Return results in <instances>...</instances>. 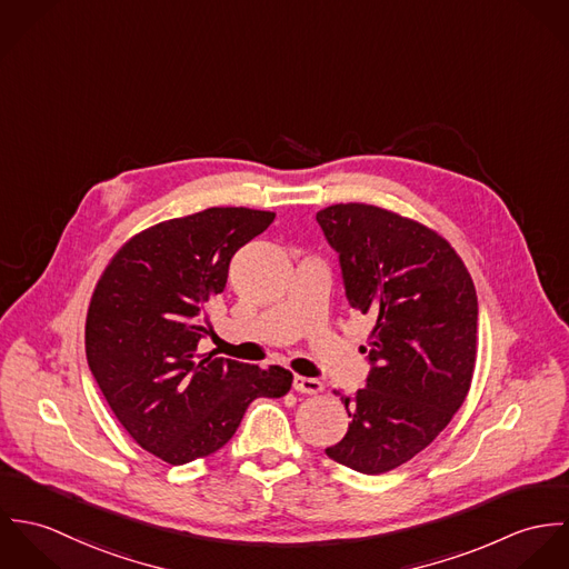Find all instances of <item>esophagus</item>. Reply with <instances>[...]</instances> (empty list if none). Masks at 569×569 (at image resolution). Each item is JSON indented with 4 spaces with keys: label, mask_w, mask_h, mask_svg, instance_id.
<instances>
[{
    "label": "esophagus",
    "mask_w": 569,
    "mask_h": 569,
    "mask_svg": "<svg viewBox=\"0 0 569 569\" xmlns=\"http://www.w3.org/2000/svg\"><path fill=\"white\" fill-rule=\"evenodd\" d=\"M293 390L300 395H320L325 390V386L318 379H309V377H293Z\"/></svg>",
    "instance_id": "1"
}]
</instances>
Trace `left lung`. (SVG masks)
<instances>
[{"instance_id": "obj_1", "label": "left lung", "mask_w": 569, "mask_h": 569, "mask_svg": "<svg viewBox=\"0 0 569 569\" xmlns=\"http://www.w3.org/2000/svg\"><path fill=\"white\" fill-rule=\"evenodd\" d=\"M316 219L339 253L348 305L375 322L363 348L368 383L341 397L348 431L326 456L379 476L431 445L465 403L478 348L476 284L447 239L392 210L335 203Z\"/></svg>"}]
</instances>
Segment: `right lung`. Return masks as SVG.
Instances as JSON below:
<instances>
[{"mask_svg":"<svg viewBox=\"0 0 569 569\" xmlns=\"http://www.w3.org/2000/svg\"><path fill=\"white\" fill-rule=\"evenodd\" d=\"M273 212L208 208L162 221L122 244L104 267L84 322L89 370L129 436L168 465L219 451L258 399H280L293 375L201 355L210 302L232 256Z\"/></svg>","mask_w":569,"mask_h":569,"instance_id":"1","label":"right lung"}]
</instances>
